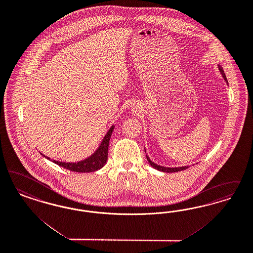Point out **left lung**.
Instances as JSON below:
<instances>
[{"label":"left lung","mask_w":253,"mask_h":253,"mask_svg":"<svg viewBox=\"0 0 253 253\" xmlns=\"http://www.w3.org/2000/svg\"><path fill=\"white\" fill-rule=\"evenodd\" d=\"M218 70H219V72H220V74H221L222 78L224 79V80L226 81L227 84H228L226 76H225V74H224V71H223V69H222V67L218 65ZM145 151H146V149H145ZM146 157H147V160H148V163L150 164V166H152L153 168L157 169V170H159V171H162V172H165V173H174V172L182 171V170H185V169L189 168L188 166H181V167H172V168H171V167H165V166H158L157 164L153 163V162H152V161H151V160L148 158V155H147Z\"/></svg>","instance_id":"1"}]
</instances>
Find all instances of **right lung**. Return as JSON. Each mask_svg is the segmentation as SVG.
I'll list each match as a JSON object with an SVG mask.
<instances>
[{"label": "right lung", "mask_w": 253, "mask_h": 253, "mask_svg": "<svg viewBox=\"0 0 253 253\" xmlns=\"http://www.w3.org/2000/svg\"><path fill=\"white\" fill-rule=\"evenodd\" d=\"M114 126H111L109 131H107V133L105 134L99 148H97V150L92 155H90L87 159L78 162V163H65V162L63 163V162L53 160V163L65 168V169H68L70 171L79 172V173H89V172H94V171L101 169L103 166H105V163L107 161L109 140L111 138ZM43 156L46 158L47 160H50V158L46 157L44 155Z\"/></svg>", "instance_id": "1"}]
</instances>
